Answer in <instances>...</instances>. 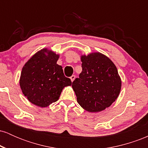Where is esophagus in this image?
Instances as JSON below:
<instances>
[{"label":"esophagus","instance_id":"obj_1","mask_svg":"<svg viewBox=\"0 0 148 148\" xmlns=\"http://www.w3.org/2000/svg\"><path fill=\"white\" fill-rule=\"evenodd\" d=\"M75 78H76L75 75H72V76H70V79H71V81H74V80L75 79Z\"/></svg>","mask_w":148,"mask_h":148}]
</instances>
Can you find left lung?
<instances>
[{
    "label": "left lung",
    "instance_id": "left-lung-1",
    "mask_svg": "<svg viewBox=\"0 0 148 148\" xmlns=\"http://www.w3.org/2000/svg\"><path fill=\"white\" fill-rule=\"evenodd\" d=\"M82 72L72 82L78 103L89 112L109 107L118 98L121 80L118 69L108 58L100 53L81 57Z\"/></svg>",
    "mask_w": 148,
    "mask_h": 148
}]
</instances>
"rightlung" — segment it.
Returning a JSON list of instances; mask_svg holds the SVG:
<instances>
[{"instance_id":"right-lung-1","label":"right lung","mask_w":148,"mask_h":148,"mask_svg":"<svg viewBox=\"0 0 148 148\" xmlns=\"http://www.w3.org/2000/svg\"><path fill=\"white\" fill-rule=\"evenodd\" d=\"M59 56L42 49L35 53L22 69L20 86L24 96L31 103L40 107L48 106L59 99L65 86L72 81L64 75L57 64Z\"/></svg>"}]
</instances>
